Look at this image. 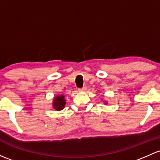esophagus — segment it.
Instances as JSON below:
<instances>
[{
	"label": "esophagus",
	"mask_w": 160,
	"mask_h": 160,
	"mask_svg": "<svg viewBox=\"0 0 160 160\" xmlns=\"http://www.w3.org/2000/svg\"><path fill=\"white\" fill-rule=\"evenodd\" d=\"M87 86H84V87H82V88L79 89V91H85V90H87Z\"/></svg>",
	"instance_id": "esophagus-1"
}]
</instances>
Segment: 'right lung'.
Wrapping results in <instances>:
<instances>
[{
	"label": "right lung",
	"mask_w": 160,
	"mask_h": 160,
	"mask_svg": "<svg viewBox=\"0 0 160 160\" xmlns=\"http://www.w3.org/2000/svg\"><path fill=\"white\" fill-rule=\"evenodd\" d=\"M65 104H66V100L64 99V96H57L53 100V108L54 110L60 111L64 108Z\"/></svg>",
	"instance_id": "right-lung-1"
}]
</instances>
